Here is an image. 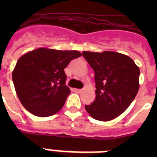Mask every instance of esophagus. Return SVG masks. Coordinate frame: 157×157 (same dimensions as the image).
Returning a JSON list of instances; mask_svg holds the SVG:
<instances>
[{
  "label": "esophagus",
  "instance_id": "1",
  "mask_svg": "<svg viewBox=\"0 0 157 157\" xmlns=\"http://www.w3.org/2000/svg\"><path fill=\"white\" fill-rule=\"evenodd\" d=\"M74 90L77 93H81L82 92V90L80 89H74Z\"/></svg>",
  "mask_w": 157,
  "mask_h": 157
}]
</instances>
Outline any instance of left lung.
Here are the masks:
<instances>
[{
  "label": "left lung",
  "mask_w": 157,
  "mask_h": 157,
  "mask_svg": "<svg viewBox=\"0 0 157 157\" xmlns=\"http://www.w3.org/2000/svg\"><path fill=\"white\" fill-rule=\"evenodd\" d=\"M94 71L96 99L86 105L90 116L99 121H110L123 113L139 90L140 69L127 55L112 51H84Z\"/></svg>",
  "instance_id": "1"
}]
</instances>
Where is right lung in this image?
Returning <instances> with one entry per match:
<instances>
[{
    "label": "right lung",
    "mask_w": 157,
    "mask_h": 157,
    "mask_svg": "<svg viewBox=\"0 0 157 157\" xmlns=\"http://www.w3.org/2000/svg\"><path fill=\"white\" fill-rule=\"evenodd\" d=\"M82 53L76 50L38 48L18 59L12 80L19 101L39 117L56 114L63 108L70 89L65 85L64 68Z\"/></svg>",
    "instance_id": "1"
}]
</instances>
